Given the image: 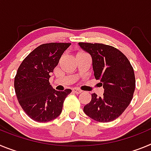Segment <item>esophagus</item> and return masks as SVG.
I'll list each match as a JSON object with an SVG mask.
<instances>
[{
  "label": "esophagus",
  "mask_w": 151,
  "mask_h": 151,
  "mask_svg": "<svg viewBox=\"0 0 151 151\" xmlns=\"http://www.w3.org/2000/svg\"><path fill=\"white\" fill-rule=\"evenodd\" d=\"M73 93H75V94H80V93L82 92V91L80 90V89L75 88L73 89Z\"/></svg>",
  "instance_id": "1"
}]
</instances>
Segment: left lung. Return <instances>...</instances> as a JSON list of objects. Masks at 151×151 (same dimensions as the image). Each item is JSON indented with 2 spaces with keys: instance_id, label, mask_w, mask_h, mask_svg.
Wrapping results in <instances>:
<instances>
[{
  "instance_id": "obj_1",
  "label": "left lung",
  "mask_w": 151,
  "mask_h": 151,
  "mask_svg": "<svg viewBox=\"0 0 151 151\" xmlns=\"http://www.w3.org/2000/svg\"><path fill=\"white\" fill-rule=\"evenodd\" d=\"M78 45L91 57L94 77L104 89L102 97L91 94L84 112L97 122H111L125 111L132 99L135 88L132 66L120 50L110 45L84 42Z\"/></svg>"
}]
</instances>
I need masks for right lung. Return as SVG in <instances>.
<instances>
[{
    "instance_id": "add662e5",
    "label": "right lung",
    "mask_w": 151,
    "mask_h": 151,
    "mask_svg": "<svg viewBox=\"0 0 151 151\" xmlns=\"http://www.w3.org/2000/svg\"><path fill=\"white\" fill-rule=\"evenodd\" d=\"M70 43L43 44L24 59L17 70L14 88L22 110L32 119L49 122L60 115L71 89L57 91L50 85V73Z\"/></svg>"
}]
</instances>
